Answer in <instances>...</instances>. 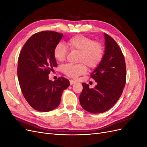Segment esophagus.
<instances>
[{"mask_svg":"<svg viewBox=\"0 0 147 147\" xmlns=\"http://www.w3.org/2000/svg\"><path fill=\"white\" fill-rule=\"evenodd\" d=\"M75 83H76V82H75V80H70V85H72V84H75Z\"/></svg>","mask_w":147,"mask_h":147,"instance_id":"esophagus-1","label":"esophagus"}]
</instances>
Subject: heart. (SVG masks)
Returning a JSON list of instances; mask_svg holds the SVG:
<instances>
[{
  "mask_svg": "<svg viewBox=\"0 0 147 147\" xmlns=\"http://www.w3.org/2000/svg\"><path fill=\"white\" fill-rule=\"evenodd\" d=\"M70 50L79 53L77 65L65 64L63 67V72L68 77L76 78L87 71L86 65L90 69H94L99 64L104 56V48L102 44L84 35H78L71 38L67 42ZM55 59L63 62L67 55V48L63 43L56 45L53 51Z\"/></svg>",
  "mask_w": 147,
  "mask_h": 147,
  "instance_id": "b5f03b06",
  "label": "heart"
}]
</instances>
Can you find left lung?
Wrapping results in <instances>:
<instances>
[{
  "label": "left lung",
  "instance_id": "obj_1",
  "mask_svg": "<svg viewBox=\"0 0 147 147\" xmlns=\"http://www.w3.org/2000/svg\"><path fill=\"white\" fill-rule=\"evenodd\" d=\"M104 54L99 64L91 74L97 82L94 88L83 83L80 103L87 112L100 113L109 110L121 96L126 84V69L121 49L117 42L104 34Z\"/></svg>",
  "mask_w": 147,
  "mask_h": 147
}]
</instances>
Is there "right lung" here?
I'll return each mask as SVG.
<instances>
[{
	"instance_id": "right-lung-1",
	"label": "right lung",
	"mask_w": 147,
	"mask_h": 147,
	"mask_svg": "<svg viewBox=\"0 0 147 147\" xmlns=\"http://www.w3.org/2000/svg\"><path fill=\"white\" fill-rule=\"evenodd\" d=\"M63 37V34L53 31L35 34L19 56L18 78L22 92L29 104L39 112H50L58 107L63 91L70 85L63 77L53 82L48 76L57 66L53 51Z\"/></svg>"
}]
</instances>
